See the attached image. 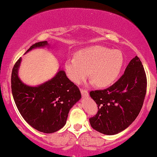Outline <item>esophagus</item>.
Returning a JSON list of instances; mask_svg holds the SVG:
<instances>
[{
  "mask_svg": "<svg viewBox=\"0 0 157 157\" xmlns=\"http://www.w3.org/2000/svg\"><path fill=\"white\" fill-rule=\"evenodd\" d=\"M81 94H82V96L83 97H87L89 96L88 92H87V90H81Z\"/></svg>",
  "mask_w": 157,
  "mask_h": 157,
  "instance_id": "1",
  "label": "esophagus"
}]
</instances>
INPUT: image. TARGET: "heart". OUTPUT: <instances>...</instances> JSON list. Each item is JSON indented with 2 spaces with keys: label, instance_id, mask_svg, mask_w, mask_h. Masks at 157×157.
<instances>
[{
  "label": "heart",
  "instance_id": "heart-1",
  "mask_svg": "<svg viewBox=\"0 0 157 157\" xmlns=\"http://www.w3.org/2000/svg\"><path fill=\"white\" fill-rule=\"evenodd\" d=\"M124 62V55L120 50L95 45L77 52L75 58L67 59L64 68L68 78L74 83L81 84L90 74L92 84L105 87L115 82Z\"/></svg>",
  "mask_w": 157,
  "mask_h": 157
}]
</instances>
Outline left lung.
Wrapping results in <instances>:
<instances>
[{
  "label": "left lung",
  "instance_id": "8db88e82",
  "mask_svg": "<svg viewBox=\"0 0 157 157\" xmlns=\"http://www.w3.org/2000/svg\"><path fill=\"white\" fill-rule=\"evenodd\" d=\"M147 90L144 69L137 56L130 60L124 75L105 90L90 92L98 112L89 119L93 129L109 136L126 129L139 115Z\"/></svg>",
  "mask_w": 157,
  "mask_h": 157
}]
</instances>
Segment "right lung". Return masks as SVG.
<instances>
[{
    "label": "right lung",
    "instance_id": "obj_1",
    "mask_svg": "<svg viewBox=\"0 0 157 157\" xmlns=\"http://www.w3.org/2000/svg\"><path fill=\"white\" fill-rule=\"evenodd\" d=\"M45 47L50 48L48 42H39L31 45L25 54ZM21 62L20 58L11 76L12 93L18 112L36 130L44 133L57 132L64 126L70 110L82 98L80 90L60 69L53 78L41 85H26L18 77Z\"/></svg>",
    "mask_w": 157,
    "mask_h": 157
}]
</instances>
